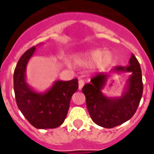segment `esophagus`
<instances>
[{
  "instance_id": "esophagus-1",
  "label": "esophagus",
  "mask_w": 154,
  "mask_h": 154,
  "mask_svg": "<svg viewBox=\"0 0 154 154\" xmlns=\"http://www.w3.org/2000/svg\"><path fill=\"white\" fill-rule=\"evenodd\" d=\"M78 83H79V87H78V88H79V90L81 91V89H82L83 86L85 85V81H83V80H80Z\"/></svg>"
}]
</instances>
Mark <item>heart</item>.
<instances>
[{"instance_id":"heart-1","label":"heart","mask_w":154,"mask_h":154,"mask_svg":"<svg viewBox=\"0 0 154 154\" xmlns=\"http://www.w3.org/2000/svg\"><path fill=\"white\" fill-rule=\"evenodd\" d=\"M74 60L84 66H94L97 69L102 70L109 67L113 62V55L111 52L104 49H96L81 53L73 57Z\"/></svg>"}]
</instances>
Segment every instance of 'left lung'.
<instances>
[{
    "mask_svg": "<svg viewBox=\"0 0 154 154\" xmlns=\"http://www.w3.org/2000/svg\"><path fill=\"white\" fill-rule=\"evenodd\" d=\"M129 63L126 66H115L109 73H97L83 87L88 112L94 122L100 126L110 129L121 125L130 119L138 108L143 90L141 68L133 54ZM112 72L131 73L120 97H108L101 91Z\"/></svg>",
    "mask_w": 154,
    "mask_h": 154,
    "instance_id": "8db88e82",
    "label": "left lung"
}]
</instances>
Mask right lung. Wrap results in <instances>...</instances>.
<instances>
[{
  "label": "right lung",
  "mask_w": 154,
  "mask_h": 154,
  "mask_svg": "<svg viewBox=\"0 0 154 154\" xmlns=\"http://www.w3.org/2000/svg\"><path fill=\"white\" fill-rule=\"evenodd\" d=\"M35 49L36 47L33 46L25 52L14 69L16 103L25 119L36 129H54L62 125L66 119L72 95L78 89V80L56 81L44 92L34 90L27 83L25 72Z\"/></svg>",
  "instance_id": "obj_1"
}]
</instances>
